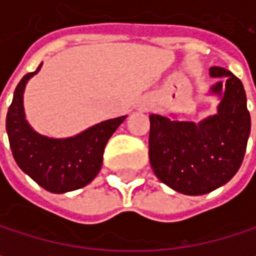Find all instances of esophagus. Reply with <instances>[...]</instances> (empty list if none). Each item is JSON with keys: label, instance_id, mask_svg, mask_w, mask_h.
I'll list each match as a JSON object with an SVG mask.
<instances>
[{"label": "esophagus", "instance_id": "34e87169", "mask_svg": "<svg viewBox=\"0 0 256 256\" xmlns=\"http://www.w3.org/2000/svg\"><path fill=\"white\" fill-rule=\"evenodd\" d=\"M144 111H148V106H145V108H144Z\"/></svg>", "mask_w": 256, "mask_h": 256}]
</instances>
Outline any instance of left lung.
I'll return each mask as SVG.
<instances>
[{
	"instance_id": "1",
	"label": "left lung",
	"mask_w": 256,
	"mask_h": 256,
	"mask_svg": "<svg viewBox=\"0 0 256 256\" xmlns=\"http://www.w3.org/2000/svg\"><path fill=\"white\" fill-rule=\"evenodd\" d=\"M212 93L220 94L218 114L194 124L150 116V163L156 176L175 191L200 196L227 184L238 170L250 133V116L242 81L224 68Z\"/></svg>"
}]
</instances>
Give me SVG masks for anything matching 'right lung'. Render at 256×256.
Wrapping results in <instances>:
<instances>
[{
  "instance_id": "1",
  "label": "right lung",
  "mask_w": 256,
  "mask_h": 256,
  "mask_svg": "<svg viewBox=\"0 0 256 256\" xmlns=\"http://www.w3.org/2000/svg\"><path fill=\"white\" fill-rule=\"evenodd\" d=\"M40 66L18 84L6 128L18 166L44 190L60 194L86 186L99 174L105 145L126 117L102 122L68 139H50L35 133L25 120L24 88Z\"/></svg>"
}]
</instances>
